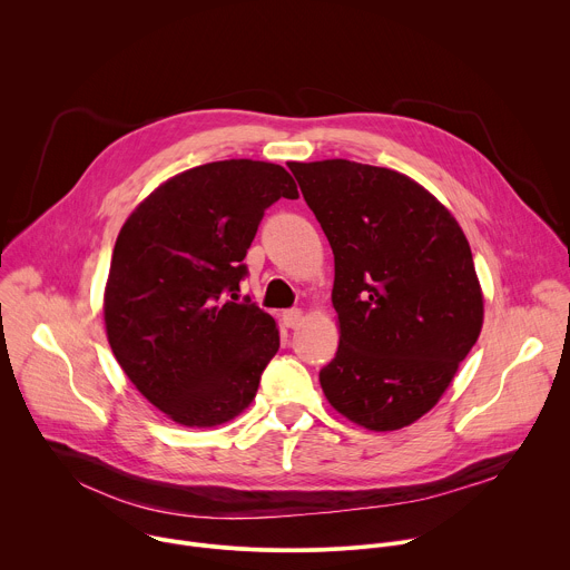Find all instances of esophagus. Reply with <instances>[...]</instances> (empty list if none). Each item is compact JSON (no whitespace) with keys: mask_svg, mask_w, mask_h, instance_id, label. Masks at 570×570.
<instances>
[{"mask_svg":"<svg viewBox=\"0 0 570 570\" xmlns=\"http://www.w3.org/2000/svg\"><path fill=\"white\" fill-rule=\"evenodd\" d=\"M302 320H304V313H302L299 308H291V311H284V313H282V322L286 324L288 330H295V327H299Z\"/></svg>","mask_w":570,"mask_h":570,"instance_id":"obj_1","label":"esophagus"}]
</instances>
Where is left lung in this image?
Instances as JSON below:
<instances>
[{
    "instance_id": "1",
    "label": "left lung",
    "mask_w": 570,
    "mask_h": 570,
    "mask_svg": "<svg viewBox=\"0 0 570 570\" xmlns=\"http://www.w3.org/2000/svg\"><path fill=\"white\" fill-rule=\"evenodd\" d=\"M334 250L336 358L320 370L334 409L367 431L424 417L475 345L484 299L469 240L420 183L350 159L291 161Z\"/></svg>"
}]
</instances>
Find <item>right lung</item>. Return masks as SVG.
<instances>
[{"label":"right lung","instance_id":"add662e5","mask_svg":"<svg viewBox=\"0 0 570 570\" xmlns=\"http://www.w3.org/2000/svg\"><path fill=\"white\" fill-rule=\"evenodd\" d=\"M279 198H297L284 167L209 161L153 189L117 236L104 291L108 343L130 383L180 426L238 417L279 350L273 315L227 299Z\"/></svg>","mask_w":570,"mask_h":570}]
</instances>
